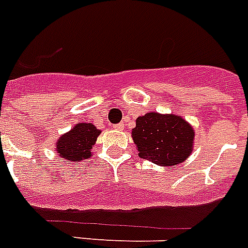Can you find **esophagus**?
<instances>
[{
  "mask_svg": "<svg viewBox=\"0 0 248 248\" xmlns=\"http://www.w3.org/2000/svg\"><path fill=\"white\" fill-rule=\"evenodd\" d=\"M114 128H115L116 130H123V129H124V124H123V123H120V124H116V125H114Z\"/></svg>",
  "mask_w": 248,
  "mask_h": 248,
  "instance_id": "obj_1",
  "label": "esophagus"
}]
</instances>
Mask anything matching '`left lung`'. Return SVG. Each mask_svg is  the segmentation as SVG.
Returning a JSON list of instances; mask_svg holds the SVG:
<instances>
[{
	"mask_svg": "<svg viewBox=\"0 0 248 248\" xmlns=\"http://www.w3.org/2000/svg\"><path fill=\"white\" fill-rule=\"evenodd\" d=\"M132 138L140 158L172 167L185 162L193 152L194 129L181 115L149 111L137 118Z\"/></svg>",
	"mask_w": 248,
	"mask_h": 248,
	"instance_id": "left-lung-1",
	"label": "left lung"
}]
</instances>
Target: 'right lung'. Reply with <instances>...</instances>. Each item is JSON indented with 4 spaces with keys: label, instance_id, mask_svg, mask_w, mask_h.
Returning a JSON list of instances; mask_svg holds the SVG:
<instances>
[{
    "label": "right lung",
    "instance_id": "obj_1",
    "mask_svg": "<svg viewBox=\"0 0 248 248\" xmlns=\"http://www.w3.org/2000/svg\"><path fill=\"white\" fill-rule=\"evenodd\" d=\"M92 123H78L55 143L59 156L69 162H80L93 155V145L100 135Z\"/></svg>",
    "mask_w": 248,
    "mask_h": 248
}]
</instances>
